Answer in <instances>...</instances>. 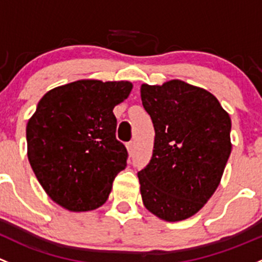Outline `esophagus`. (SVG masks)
I'll use <instances>...</instances> for the list:
<instances>
[{
	"label": "esophagus",
	"mask_w": 262,
	"mask_h": 262,
	"mask_svg": "<svg viewBox=\"0 0 262 262\" xmlns=\"http://www.w3.org/2000/svg\"><path fill=\"white\" fill-rule=\"evenodd\" d=\"M126 148H128L129 156H133V154H134V148H136V144H134L133 140H132V142H129L128 144H126Z\"/></svg>",
	"instance_id": "esophagus-1"
}]
</instances>
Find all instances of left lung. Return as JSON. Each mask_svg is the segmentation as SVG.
Segmentation results:
<instances>
[{
  "mask_svg": "<svg viewBox=\"0 0 262 262\" xmlns=\"http://www.w3.org/2000/svg\"><path fill=\"white\" fill-rule=\"evenodd\" d=\"M153 122L149 163L138 172L145 208L176 222L193 216L219 187L231 154V119L207 90L182 80L143 84Z\"/></svg>",
  "mask_w": 262,
  "mask_h": 262,
  "instance_id": "1",
  "label": "left lung"
}]
</instances>
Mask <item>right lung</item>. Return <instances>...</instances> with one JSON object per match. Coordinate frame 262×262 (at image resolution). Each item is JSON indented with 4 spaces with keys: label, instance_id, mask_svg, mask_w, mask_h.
<instances>
[{
    "label": "right lung",
    "instance_id": "obj_1",
    "mask_svg": "<svg viewBox=\"0 0 262 262\" xmlns=\"http://www.w3.org/2000/svg\"><path fill=\"white\" fill-rule=\"evenodd\" d=\"M129 81L78 80L46 93L26 126L27 157L54 202L73 212L108 200L128 152L117 139L113 109L128 98Z\"/></svg>",
    "mask_w": 262,
    "mask_h": 262
}]
</instances>
